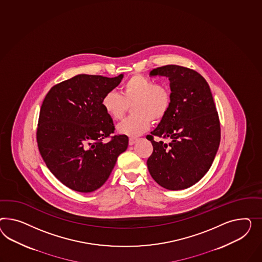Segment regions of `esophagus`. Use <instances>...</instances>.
<instances>
[{"label": "esophagus", "instance_id": "esophagus-1", "mask_svg": "<svg viewBox=\"0 0 262 262\" xmlns=\"http://www.w3.org/2000/svg\"><path fill=\"white\" fill-rule=\"evenodd\" d=\"M137 141V139L136 138H129V140H128V145L129 146H133V145H135V142Z\"/></svg>", "mask_w": 262, "mask_h": 262}]
</instances>
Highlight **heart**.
<instances>
[{
    "label": "heart",
    "instance_id": "1",
    "mask_svg": "<svg viewBox=\"0 0 262 262\" xmlns=\"http://www.w3.org/2000/svg\"><path fill=\"white\" fill-rule=\"evenodd\" d=\"M171 92L164 84H156L149 77L135 74L121 86V95L115 92L106 93L102 106L106 114L114 121L121 120L132 106L135 115L121 122L117 126L120 135L136 137L149 129L151 124L159 123L166 117L171 106Z\"/></svg>",
    "mask_w": 262,
    "mask_h": 262
}]
</instances>
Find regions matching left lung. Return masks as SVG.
Masks as SVG:
<instances>
[{
    "instance_id": "left-lung-1",
    "label": "left lung",
    "mask_w": 262,
    "mask_h": 262,
    "mask_svg": "<svg viewBox=\"0 0 262 262\" xmlns=\"http://www.w3.org/2000/svg\"><path fill=\"white\" fill-rule=\"evenodd\" d=\"M149 75L169 78L172 101L170 112L147 136L154 147L148 169L163 188L187 189L205 176L220 147V118L212 92L198 72L181 66L160 67ZM155 136L170 143L156 142Z\"/></svg>"
}]
</instances>
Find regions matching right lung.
I'll use <instances>...</instances> for the list:
<instances>
[{"label": "right lung", "instance_id": "right-lung-1", "mask_svg": "<svg viewBox=\"0 0 262 262\" xmlns=\"http://www.w3.org/2000/svg\"><path fill=\"white\" fill-rule=\"evenodd\" d=\"M122 79L123 74L113 78L79 74L52 86L42 101L38 148L53 176L73 191L99 189L117 157L127 149V135H114L103 143L115 128L102 99Z\"/></svg>", "mask_w": 262, "mask_h": 262}]
</instances>
